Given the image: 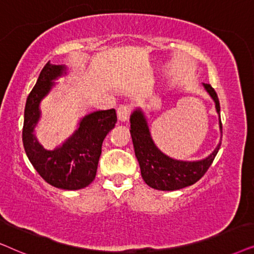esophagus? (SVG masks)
<instances>
[{"label":"esophagus","instance_id":"obj_1","mask_svg":"<svg viewBox=\"0 0 254 254\" xmlns=\"http://www.w3.org/2000/svg\"><path fill=\"white\" fill-rule=\"evenodd\" d=\"M130 115V108L127 106H120L117 108V118L120 122L127 121Z\"/></svg>","mask_w":254,"mask_h":254}]
</instances>
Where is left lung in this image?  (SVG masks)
Segmentation results:
<instances>
[{
    "label": "left lung",
    "instance_id": "8db88e82",
    "mask_svg": "<svg viewBox=\"0 0 254 254\" xmlns=\"http://www.w3.org/2000/svg\"><path fill=\"white\" fill-rule=\"evenodd\" d=\"M212 101L215 102L216 113L218 114L219 130L222 133L221 107L217 94L210 84L202 83ZM130 133L132 137L134 154L139 162L141 178L145 184L158 190H178L194 185L203 177L214 161L221 147V141L208 157L200 160H178L168 157L159 150L152 139L145 113L139 107L133 110L130 116Z\"/></svg>",
    "mask_w": 254,
    "mask_h": 254
}]
</instances>
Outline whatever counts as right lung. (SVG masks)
Wrapping results in <instances>:
<instances>
[{
	"mask_svg": "<svg viewBox=\"0 0 254 254\" xmlns=\"http://www.w3.org/2000/svg\"><path fill=\"white\" fill-rule=\"evenodd\" d=\"M66 65L44 66L26 99L23 125V145L30 162L47 184L65 190L87 187L96 177L102 143L117 122L116 110H97L83 116L77 127L63 144L46 150L37 139L35 130L42 110L40 102L49 95L56 81L67 75Z\"/></svg>",
	"mask_w": 254,
	"mask_h": 254,
	"instance_id": "add662e5",
	"label": "right lung"
}]
</instances>
